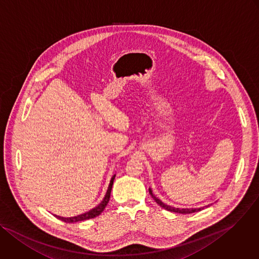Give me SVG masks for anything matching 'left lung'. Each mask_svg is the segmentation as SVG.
<instances>
[{
    "label": "left lung",
    "mask_w": 259,
    "mask_h": 259,
    "mask_svg": "<svg viewBox=\"0 0 259 259\" xmlns=\"http://www.w3.org/2000/svg\"><path fill=\"white\" fill-rule=\"evenodd\" d=\"M149 193L150 195L152 196V198L155 200V202H156L158 205H160L162 208L168 210V211H171V212H177V213H183V214H188V213H193V212H197V211H200L202 210L204 207H201V208H176V207H172V206H169L165 203H163L160 199H158L157 197H155V195L152 193V190L149 189ZM206 207V206H205Z\"/></svg>",
    "instance_id": "1"
}]
</instances>
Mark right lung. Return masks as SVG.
Here are the masks:
<instances>
[{
    "instance_id": "add662e5",
    "label": "right lung",
    "mask_w": 259,
    "mask_h": 259,
    "mask_svg": "<svg viewBox=\"0 0 259 259\" xmlns=\"http://www.w3.org/2000/svg\"><path fill=\"white\" fill-rule=\"evenodd\" d=\"M114 179H115V175L111 178V181H110V184H109V187H108V190L106 192V195L104 197V199L102 200V202L96 206L95 208L91 209L90 211H87L82 214H79V215H76V217H72V218H62V217H58V215H55L57 219L61 220L62 222L64 223H68V224H71V223H77V222H81V221H85V220H90V219H94L98 215H100L103 210L105 209L106 205L108 204L109 202V199H110V194H111V189H112V185H113V182H114Z\"/></svg>"
}]
</instances>
